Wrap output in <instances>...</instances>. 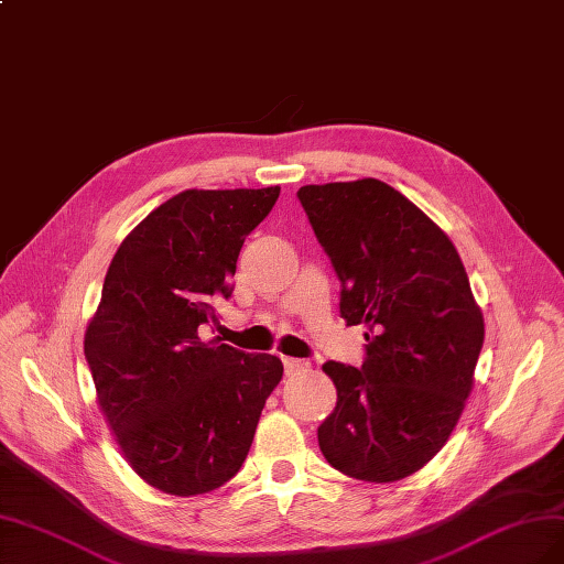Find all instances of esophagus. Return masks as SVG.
Masks as SVG:
<instances>
[{
  "label": "esophagus",
  "mask_w": 564,
  "mask_h": 564,
  "mask_svg": "<svg viewBox=\"0 0 564 564\" xmlns=\"http://www.w3.org/2000/svg\"><path fill=\"white\" fill-rule=\"evenodd\" d=\"M307 361L305 359H294V357H284V371L286 373H294V371H301V368H305Z\"/></svg>",
  "instance_id": "esophagus-1"
}]
</instances>
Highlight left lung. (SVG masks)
<instances>
[{
	"instance_id": "8db88e82",
	"label": "left lung",
	"mask_w": 564,
	"mask_h": 564,
	"mask_svg": "<svg viewBox=\"0 0 564 564\" xmlns=\"http://www.w3.org/2000/svg\"><path fill=\"white\" fill-rule=\"evenodd\" d=\"M299 200L340 280V315L366 324L359 368L326 361L338 401L317 426L338 471L371 482L415 474L448 441L482 347V315L448 236L380 180L301 186Z\"/></svg>"
}]
</instances>
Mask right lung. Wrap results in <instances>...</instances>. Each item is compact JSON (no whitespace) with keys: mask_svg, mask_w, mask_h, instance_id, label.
<instances>
[{"mask_svg":"<svg viewBox=\"0 0 564 564\" xmlns=\"http://www.w3.org/2000/svg\"><path fill=\"white\" fill-rule=\"evenodd\" d=\"M280 186L184 191L116 251L84 352L102 413L130 467L167 495L193 497L236 476L265 399L275 355L203 338L232 294L245 238Z\"/></svg>","mask_w":564,"mask_h":564,"instance_id":"add662e5","label":"right lung"}]
</instances>
